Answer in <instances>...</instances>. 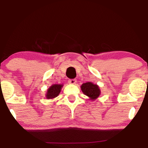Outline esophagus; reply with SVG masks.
<instances>
[{"label":"esophagus","mask_w":148,"mask_h":148,"mask_svg":"<svg viewBox=\"0 0 148 148\" xmlns=\"http://www.w3.org/2000/svg\"><path fill=\"white\" fill-rule=\"evenodd\" d=\"M68 83L70 84H72V85H74V84L76 83V79H70L68 80Z\"/></svg>","instance_id":"1"}]
</instances>
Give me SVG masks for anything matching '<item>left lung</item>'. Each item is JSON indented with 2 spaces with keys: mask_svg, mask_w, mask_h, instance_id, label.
I'll return each instance as SVG.
<instances>
[{
  "mask_svg": "<svg viewBox=\"0 0 148 148\" xmlns=\"http://www.w3.org/2000/svg\"><path fill=\"white\" fill-rule=\"evenodd\" d=\"M80 88L84 94L89 97L91 100H96L100 94V89L98 86L91 82L83 83Z\"/></svg>",
  "mask_w": 148,
  "mask_h": 148,
  "instance_id": "obj_1",
  "label": "left lung"
}]
</instances>
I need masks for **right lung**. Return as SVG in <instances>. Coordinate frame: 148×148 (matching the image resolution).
<instances>
[{"label":"right lung","mask_w":148,"mask_h":148,"mask_svg":"<svg viewBox=\"0 0 148 148\" xmlns=\"http://www.w3.org/2000/svg\"><path fill=\"white\" fill-rule=\"evenodd\" d=\"M62 87L63 85H58V84H55V85L50 86L49 89L47 90V92H46V98L53 99L57 97L61 92Z\"/></svg>","instance_id":"add662e5"}]
</instances>
